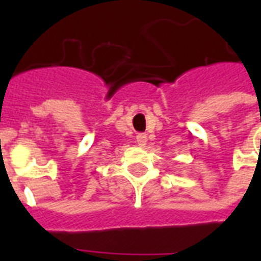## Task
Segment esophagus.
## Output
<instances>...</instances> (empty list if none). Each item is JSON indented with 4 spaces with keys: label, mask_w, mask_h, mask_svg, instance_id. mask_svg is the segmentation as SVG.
Returning a JSON list of instances; mask_svg holds the SVG:
<instances>
[{
    "label": "esophagus",
    "mask_w": 261,
    "mask_h": 261,
    "mask_svg": "<svg viewBox=\"0 0 261 261\" xmlns=\"http://www.w3.org/2000/svg\"><path fill=\"white\" fill-rule=\"evenodd\" d=\"M146 142H147L146 134H138V135H137V143H138L139 146L143 147L145 145H146Z\"/></svg>",
    "instance_id": "1"
}]
</instances>
